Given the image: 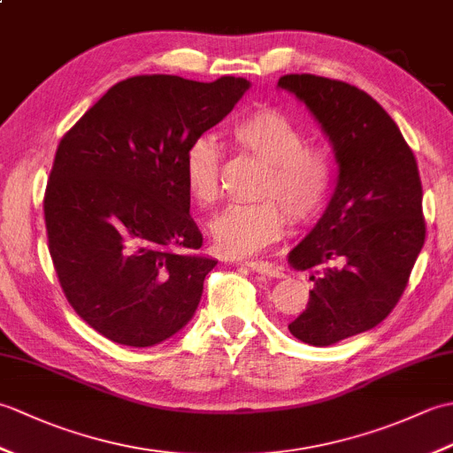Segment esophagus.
I'll use <instances>...</instances> for the list:
<instances>
[{"label": "esophagus", "mask_w": 453, "mask_h": 453, "mask_svg": "<svg viewBox=\"0 0 453 453\" xmlns=\"http://www.w3.org/2000/svg\"><path fill=\"white\" fill-rule=\"evenodd\" d=\"M245 266L251 268V271L271 276V278H282L284 276V268L280 265L268 263V261H245Z\"/></svg>", "instance_id": "1"}]
</instances>
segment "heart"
<instances>
[{
    "label": "heart",
    "mask_w": 453,
    "mask_h": 453,
    "mask_svg": "<svg viewBox=\"0 0 453 453\" xmlns=\"http://www.w3.org/2000/svg\"><path fill=\"white\" fill-rule=\"evenodd\" d=\"M234 142L268 165L253 204H229L211 218L210 237L221 255L247 257L282 239L288 217L311 221L331 195L334 169L329 153L307 148L305 134L276 109H257L232 124ZM221 151L200 136L185 153V185L198 206L214 204L219 192ZM287 211L284 212L283 210Z\"/></svg>",
    "instance_id": "b5f03b06"
}]
</instances>
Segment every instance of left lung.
Here are the masks:
<instances>
[{
	"label": "left lung",
	"mask_w": 453,
	"mask_h": 453,
	"mask_svg": "<svg viewBox=\"0 0 453 453\" xmlns=\"http://www.w3.org/2000/svg\"><path fill=\"white\" fill-rule=\"evenodd\" d=\"M278 88L310 109L339 163L329 206L288 255L313 271L310 302L288 329L329 346L373 329L405 292L426 235L422 185L395 120L368 93L311 73L284 75Z\"/></svg>",
	"instance_id": "1"
}]
</instances>
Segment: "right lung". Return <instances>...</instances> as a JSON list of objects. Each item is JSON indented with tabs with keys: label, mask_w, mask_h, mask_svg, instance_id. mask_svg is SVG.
<instances>
[{
	"label": "right lung",
	"mask_w": 453,
	"mask_h": 453,
	"mask_svg": "<svg viewBox=\"0 0 453 453\" xmlns=\"http://www.w3.org/2000/svg\"><path fill=\"white\" fill-rule=\"evenodd\" d=\"M251 83L179 75L119 81L56 150L48 249L67 302L109 341L153 346L185 326L218 261L200 255L185 153Z\"/></svg>",
	"instance_id": "right-lung-1"
}]
</instances>
